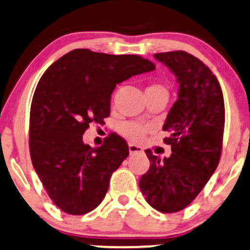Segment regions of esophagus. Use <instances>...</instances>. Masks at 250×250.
Masks as SVG:
<instances>
[{"label":"esophagus","instance_id":"1","mask_svg":"<svg viewBox=\"0 0 250 250\" xmlns=\"http://www.w3.org/2000/svg\"><path fill=\"white\" fill-rule=\"evenodd\" d=\"M128 147H129V152H130V154H135V152H142L143 151L142 147L138 146V145H135V144H132V143H130V144L128 145Z\"/></svg>","mask_w":250,"mask_h":250}]
</instances>
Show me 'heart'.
Returning a JSON list of instances; mask_svg holds the SVG:
<instances>
[{
    "label": "heart",
    "mask_w": 250,
    "mask_h": 250,
    "mask_svg": "<svg viewBox=\"0 0 250 250\" xmlns=\"http://www.w3.org/2000/svg\"><path fill=\"white\" fill-rule=\"evenodd\" d=\"M146 93H165L167 94V90L160 84H151L146 88ZM147 127L137 122H127L121 127V133L125 135L127 139L133 140V142H139L146 134Z\"/></svg>",
    "instance_id": "b5f03b06"
}]
</instances>
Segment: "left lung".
Instances as JSON below:
<instances>
[{"instance_id": "8db88e82", "label": "left lung", "mask_w": 250, "mask_h": 250, "mask_svg": "<svg viewBox=\"0 0 250 250\" xmlns=\"http://www.w3.org/2000/svg\"><path fill=\"white\" fill-rule=\"evenodd\" d=\"M179 84L178 99L162 129L171 133L169 157L145 150L150 167L139 181L146 202L161 212L187 208L208 183L219 165L225 128L221 86L209 67L186 51L155 53Z\"/></svg>"}]
</instances>
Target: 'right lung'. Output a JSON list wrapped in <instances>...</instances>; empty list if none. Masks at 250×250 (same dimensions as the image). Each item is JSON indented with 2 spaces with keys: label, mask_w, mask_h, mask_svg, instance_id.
<instances>
[{
  "label": "right lung",
  "mask_w": 250,
  "mask_h": 250,
  "mask_svg": "<svg viewBox=\"0 0 250 250\" xmlns=\"http://www.w3.org/2000/svg\"><path fill=\"white\" fill-rule=\"evenodd\" d=\"M155 69L137 55H107L77 48L42 74L30 107L29 149L48 197L62 211L84 215L105 198L110 178L129 155L123 138L84 144L90 123L110 116L111 94L130 77Z\"/></svg>",
  "instance_id": "1"
}]
</instances>
